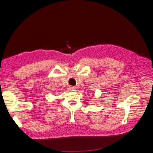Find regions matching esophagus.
I'll return each instance as SVG.
<instances>
[{
	"label": "esophagus",
	"instance_id": "obj_1",
	"mask_svg": "<svg viewBox=\"0 0 153 153\" xmlns=\"http://www.w3.org/2000/svg\"><path fill=\"white\" fill-rule=\"evenodd\" d=\"M69 89H70L71 91H75V87H72V86H71L70 87H69Z\"/></svg>",
	"mask_w": 153,
	"mask_h": 153
}]
</instances>
